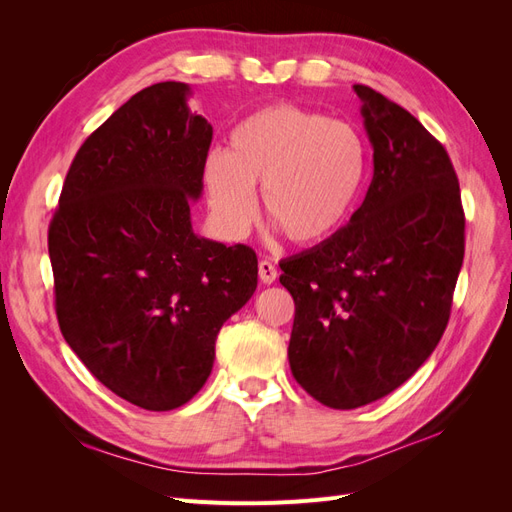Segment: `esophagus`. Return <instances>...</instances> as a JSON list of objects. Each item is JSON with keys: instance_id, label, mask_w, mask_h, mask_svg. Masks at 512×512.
<instances>
[{"instance_id": "esophagus-1", "label": "esophagus", "mask_w": 512, "mask_h": 512, "mask_svg": "<svg viewBox=\"0 0 512 512\" xmlns=\"http://www.w3.org/2000/svg\"><path fill=\"white\" fill-rule=\"evenodd\" d=\"M258 275H260V282L262 284H273L277 280V269H275L273 262L260 260L258 262Z\"/></svg>"}]
</instances>
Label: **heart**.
Wrapping results in <instances>:
<instances>
[{
  "instance_id": "obj_1",
  "label": "heart",
  "mask_w": 512,
  "mask_h": 512,
  "mask_svg": "<svg viewBox=\"0 0 512 512\" xmlns=\"http://www.w3.org/2000/svg\"><path fill=\"white\" fill-rule=\"evenodd\" d=\"M367 168L363 138L344 121L297 104H271L230 132L228 153L213 149L203 179L218 228L241 239L256 218V194L290 243L312 247L344 226Z\"/></svg>"
}]
</instances>
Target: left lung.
Listing matches in <instances>:
<instances>
[{
    "label": "left lung",
    "instance_id": "left-lung-1",
    "mask_svg": "<svg viewBox=\"0 0 512 512\" xmlns=\"http://www.w3.org/2000/svg\"><path fill=\"white\" fill-rule=\"evenodd\" d=\"M354 91L374 147L363 205L331 239L280 262L294 299L292 376L335 410L393 393L436 350L466 228L446 149L406 108Z\"/></svg>",
    "mask_w": 512,
    "mask_h": 512
}]
</instances>
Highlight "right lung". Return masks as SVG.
Wrapping results in <instances>:
<instances>
[{"label":"right lung","instance_id":"1","mask_svg":"<svg viewBox=\"0 0 512 512\" xmlns=\"http://www.w3.org/2000/svg\"><path fill=\"white\" fill-rule=\"evenodd\" d=\"M185 83L134 94L81 145L49 226L55 309L106 389L151 412L203 389L222 324L252 299V247L198 237L213 128Z\"/></svg>","mask_w":512,"mask_h":512}]
</instances>
